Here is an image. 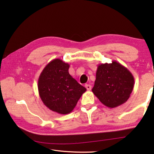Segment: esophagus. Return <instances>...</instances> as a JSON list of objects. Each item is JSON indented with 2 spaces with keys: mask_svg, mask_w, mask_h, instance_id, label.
I'll return each mask as SVG.
<instances>
[{
  "mask_svg": "<svg viewBox=\"0 0 154 154\" xmlns=\"http://www.w3.org/2000/svg\"><path fill=\"white\" fill-rule=\"evenodd\" d=\"M85 88L88 90V91H90V90L91 89V85H89V84H85Z\"/></svg>",
  "mask_w": 154,
  "mask_h": 154,
  "instance_id": "esophagus-1",
  "label": "esophagus"
}]
</instances>
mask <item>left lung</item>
<instances>
[{
  "mask_svg": "<svg viewBox=\"0 0 154 154\" xmlns=\"http://www.w3.org/2000/svg\"><path fill=\"white\" fill-rule=\"evenodd\" d=\"M134 86V77L131 72L113 61L98 65L92 91L104 105L114 108L128 101Z\"/></svg>",
  "mask_w": 154,
  "mask_h": 154,
  "instance_id": "8db88e82",
  "label": "left lung"
}]
</instances>
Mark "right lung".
Wrapping results in <instances>:
<instances>
[{"instance_id": "right-lung-1", "label": "right lung", "mask_w": 154, "mask_h": 154, "mask_svg": "<svg viewBox=\"0 0 154 154\" xmlns=\"http://www.w3.org/2000/svg\"><path fill=\"white\" fill-rule=\"evenodd\" d=\"M69 67L61 59H53L45 66L38 79V94L43 103L62 115L74 109L87 90L69 74Z\"/></svg>"}]
</instances>
